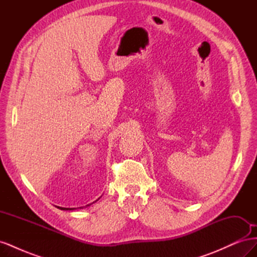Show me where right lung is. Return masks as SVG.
<instances>
[{
  "label": "right lung",
  "instance_id": "obj_1",
  "mask_svg": "<svg viewBox=\"0 0 257 257\" xmlns=\"http://www.w3.org/2000/svg\"><path fill=\"white\" fill-rule=\"evenodd\" d=\"M58 208H60L61 210H74V209H76V208H63V207H58Z\"/></svg>",
  "mask_w": 257,
  "mask_h": 257
}]
</instances>
